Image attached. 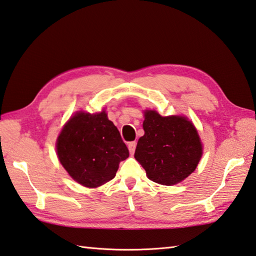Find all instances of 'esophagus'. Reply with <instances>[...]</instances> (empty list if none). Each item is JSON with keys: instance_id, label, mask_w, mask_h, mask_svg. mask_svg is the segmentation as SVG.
<instances>
[{"instance_id": "esophagus-1", "label": "esophagus", "mask_w": 256, "mask_h": 256, "mask_svg": "<svg viewBox=\"0 0 256 256\" xmlns=\"http://www.w3.org/2000/svg\"><path fill=\"white\" fill-rule=\"evenodd\" d=\"M128 146V151H130V153H131V154H134V152H135V148H136V142H135V141H133V142H130Z\"/></svg>"}]
</instances>
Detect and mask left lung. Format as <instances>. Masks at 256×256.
Masks as SVG:
<instances>
[{"label":"left lung","instance_id":"left-lung-1","mask_svg":"<svg viewBox=\"0 0 256 256\" xmlns=\"http://www.w3.org/2000/svg\"><path fill=\"white\" fill-rule=\"evenodd\" d=\"M144 135L138 138L134 158L151 181L174 185L194 172L202 156L196 128L183 116H161L145 111Z\"/></svg>","mask_w":256,"mask_h":256}]
</instances>
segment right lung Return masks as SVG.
Listing matches in <instances>:
<instances>
[{"label": "right lung", "mask_w": 256, "mask_h": 256, "mask_svg": "<svg viewBox=\"0 0 256 256\" xmlns=\"http://www.w3.org/2000/svg\"><path fill=\"white\" fill-rule=\"evenodd\" d=\"M60 162L75 181L98 188L111 181L128 150L104 111L80 112L68 120L56 143Z\"/></svg>", "instance_id": "add662e5"}]
</instances>
